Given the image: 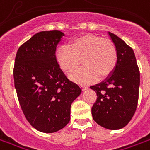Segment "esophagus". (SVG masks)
I'll list each match as a JSON object with an SVG mask.
<instances>
[{"label": "esophagus", "mask_w": 150, "mask_h": 150, "mask_svg": "<svg viewBox=\"0 0 150 150\" xmlns=\"http://www.w3.org/2000/svg\"><path fill=\"white\" fill-rule=\"evenodd\" d=\"M81 86L83 87V90H86V89H87V88H88L87 86H85V85H82V86Z\"/></svg>", "instance_id": "obj_1"}]
</instances>
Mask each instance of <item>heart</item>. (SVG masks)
Here are the masks:
<instances>
[{"label":"heart","instance_id":"1","mask_svg":"<svg viewBox=\"0 0 150 150\" xmlns=\"http://www.w3.org/2000/svg\"><path fill=\"white\" fill-rule=\"evenodd\" d=\"M57 64L64 71L80 83L102 79L112 73L117 63V50L112 42L87 34L71 40L69 46L61 45L56 51Z\"/></svg>","mask_w":150,"mask_h":150}]
</instances>
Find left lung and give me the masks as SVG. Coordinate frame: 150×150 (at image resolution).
Returning a JSON list of instances; mask_svg holds the SVG:
<instances>
[{
	"label": "left lung",
	"mask_w": 150,
	"mask_h": 150,
	"mask_svg": "<svg viewBox=\"0 0 150 150\" xmlns=\"http://www.w3.org/2000/svg\"><path fill=\"white\" fill-rule=\"evenodd\" d=\"M108 34L117 50V63L105 81L90 86L98 96L91 111L98 124L118 130L124 127L135 112L140 72L133 50L116 34Z\"/></svg>",
	"instance_id": "obj_1"
}]
</instances>
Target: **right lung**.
Masks as SVG:
<instances>
[{
    "label": "right lung",
    "instance_id": "add662e5",
    "mask_svg": "<svg viewBox=\"0 0 150 150\" xmlns=\"http://www.w3.org/2000/svg\"><path fill=\"white\" fill-rule=\"evenodd\" d=\"M64 35L60 30L41 31L17 51L13 76L23 112L41 132L53 133L70 121L71 103L82 89L68 79L56 60V50Z\"/></svg>",
    "mask_w": 150,
    "mask_h": 150
}]
</instances>
